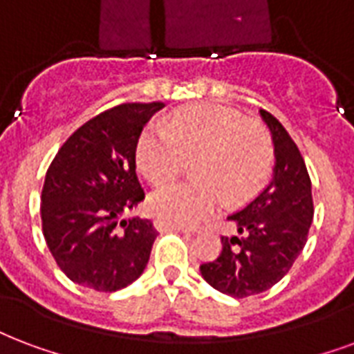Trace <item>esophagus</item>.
Instances as JSON below:
<instances>
[{"instance_id": "esophagus-1", "label": "esophagus", "mask_w": 354, "mask_h": 354, "mask_svg": "<svg viewBox=\"0 0 354 354\" xmlns=\"http://www.w3.org/2000/svg\"><path fill=\"white\" fill-rule=\"evenodd\" d=\"M156 229L159 232H182V234H187L189 236V230L182 229V227H172V225H167L163 221H156Z\"/></svg>"}]
</instances>
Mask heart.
I'll use <instances>...</instances> for the list:
<instances>
[{"mask_svg":"<svg viewBox=\"0 0 354 354\" xmlns=\"http://www.w3.org/2000/svg\"><path fill=\"white\" fill-rule=\"evenodd\" d=\"M187 159L198 182L165 185L150 197V212L172 227H197L227 203L248 201L268 176L274 159L264 127L245 122L240 112L217 106H185L170 118L169 127L151 124L137 144V165L151 184L178 176Z\"/></svg>","mask_w":354,"mask_h":354,"instance_id":"1","label":"heart"}]
</instances>
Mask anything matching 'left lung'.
<instances>
[{
  "mask_svg": "<svg viewBox=\"0 0 354 354\" xmlns=\"http://www.w3.org/2000/svg\"><path fill=\"white\" fill-rule=\"evenodd\" d=\"M274 142V174L257 197L229 216L236 236H221L223 250L201 274L223 295L245 298L264 292L290 270L313 221L311 180L300 150L270 112L261 111Z\"/></svg>",
  "mask_w": 354,
  "mask_h": 354,
  "instance_id": "left-lung-1",
  "label": "left lung"
}]
</instances>
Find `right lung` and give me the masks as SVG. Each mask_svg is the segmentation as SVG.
<instances>
[{"label": "right lung", "instance_id": "obj_1", "mask_svg": "<svg viewBox=\"0 0 354 354\" xmlns=\"http://www.w3.org/2000/svg\"><path fill=\"white\" fill-rule=\"evenodd\" d=\"M163 103H124L91 118L54 157L41 195L43 234L71 281L99 292L131 285L150 261V219H124L144 201L137 144Z\"/></svg>", "mask_w": 354, "mask_h": 354}]
</instances>
